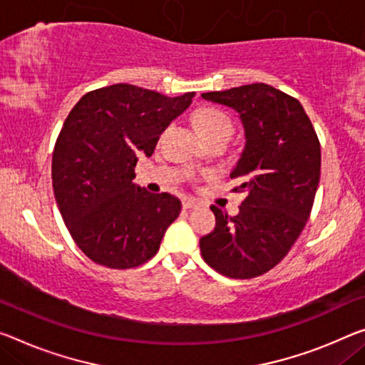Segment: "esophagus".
I'll list each match as a JSON object with an SVG mask.
<instances>
[{
    "instance_id": "obj_1",
    "label": "esophagus",
    "mask_w": 365,
    "mask_h": 365,
    "mask_svg": "<svg viewBox=\"0 0 365 365\" xmlns=\"http://www.w3.org/2000/svg\"><path fill=\"white\" fill-rule=\"evenodd\" d=\"M199 205V200L194 197H184L182 199V207L184 209H194V207Z\"/></svg>"
}]
</instances>
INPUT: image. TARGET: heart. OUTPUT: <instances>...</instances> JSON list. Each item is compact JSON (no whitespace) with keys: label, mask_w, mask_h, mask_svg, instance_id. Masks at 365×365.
<instances>
[{"label":"heart","mask_w":365,"mask_h":365,"mask_svg":"<svg viewBox=\"0 0 365 365\" xmlns=\"http://www.w3.org/2000/svg\"><path fill=\"white\" fill-rule=\"evenodd\" d=\"M194 125L202 138L210 137H232L233 125L222 110L215 108L199 109L194 114Z\"/></svg>","instance_id":"heart-1"}]
</instances>
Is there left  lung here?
Returning <instances> with one entry per match:
<instances>
[{
    "label": "left lung",
    "mask_w": 365,
    "mask_h": 365,
    "mask_svg": "<svg viewBox=\"0 0 365 365\" xmlns=\"http://www.w3.org/2000/svg\"><path fill=\"white\" fill-rule=\"evenodd\" d=\"M202 98L237 110L246 142L230 175L245 200L235 217L210 207L217 223L200 253L223 276L257 277L284 259L310 217L322 168L317 132L299 101L264 83Z\"/></svg>",
    "instance_id": "left-lung-1"
}]
</instances>
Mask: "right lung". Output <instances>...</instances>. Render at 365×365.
<instances>
[{
  "mask_svg": "<svg viewBox=\"0 0 365 365\" xmlns=\"http://www.w3.org/2000/svg\"><path fill=\"white\" fill-rule=\"evenodd\" d=\"M194 94L168 98L119 83L86 93L70 110L53 148V194L71 238L91 261L130 269L158 253L181 200L137 186L135 166Z\"/></svg>",
  "mask_w": 365,
  "mask_h": 365,
  "instance_id": "1",
  "label": "right lung"
}]
</instances>
